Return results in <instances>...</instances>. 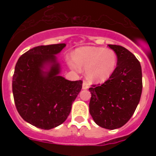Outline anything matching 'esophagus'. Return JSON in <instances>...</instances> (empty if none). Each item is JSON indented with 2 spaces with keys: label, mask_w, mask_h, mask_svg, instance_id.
Instances as JSON below:
<instances>
[{
  "label": "esophagus",
  "mask_w": 156,
  "mask_h": 156,
  "mask_svg": "<svg viewBox=\"0 0 156 156\" xmlns=\"http://www.w3.org/2000/svg\"><path fill=\"white\" fill-rule=\"evenodd\" d=\"M88 88H89V84L86 81H84L83 83V90H87Z\"/></svg>",
  "instance_id": "obj_1"
}]
</instances>
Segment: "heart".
I'll return each mask as SVG.
<instances>
[{
  "mask_svg": "<svg viewBox=\"0 0 156 156\" xmlns=\"http://www.w3.org/2000/svg\"><path fill=\"white\" fill-rule=\"evenodd\" d=\"M117 55L112 49L101 47H82L75 50L73 56L66 61L76 72L86 69V76L91 82L103 83L108 79L117 66Z\"/></svg>",
  "mask_w": 156,
  "mask_h": 156,
  "instance_id": "obj_1",
  "label": "heart"
}]
</instances>
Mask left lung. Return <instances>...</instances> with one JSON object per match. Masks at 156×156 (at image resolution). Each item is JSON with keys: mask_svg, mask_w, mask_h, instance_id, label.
I'll list each match as a JSON object with an SVG mask.
<instances>
[{"mask_svg": "<svg viewBox=\"0 0 156 156\" xmlns=\"http://www.w3.org/2000/svg\"><path fill=\"white\" fill-rule=\"evenodd\" d=\"M108 47L117 55V66L104 84L89 88V108L98 126L115 129L133 116L142 95L143 76L140 62L132 52L120 45Z\"/></svg>", "mask_w": 156, "mask_h": 156, "instance_id": "8db88e82", "label": "left lung"}]
</instances>
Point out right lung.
<instances>
[{
	"mask_svg": "<svg viewBox=\"0 0 156 156\" xmlns=\"http://www.w3.org/2000/svg\"><path fill=\"white\" fill-rule=\"evenodd\" d=\"M66 44L41 45L19 57L13 76V95L18 113L25 121L51 129L66 121L83 82L60 75L56 55Z\"/></svg>",
	"mask_w": 156,
	"mask_h": 156,
	"instance_id": "1",
	"label": "right lung"
}]
</instances>
